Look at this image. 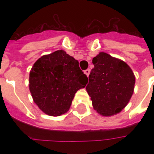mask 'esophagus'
Segmentation results:
<instances>
[{"label": "esophagus", "instance_id": "34e87169", "mask_svg": "<svg viewBox=\"0 0 154 154\" xmlns=\"http://www.w3.org/2000/svg\"><path fill=\"white\" fill-rule=\"evenodd\" d=\"M84 72H85V74H86V76H87V77H89V72H90V69H88L85 70V71H84Z\"/></svg>", "mask_w": 154, "mask_h": 154}]
</instances>
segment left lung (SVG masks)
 <instances>
[{
    "mask_svg": "<svg viewBox=\"0 0 154 154\" xmlns=\"http://www.w3.org/2000/svg\"><path fill=\"white\" fill-rule=\"evenodd\" d=\"M93 64L86 90L94 109L105 117L117 114L134 94V72L125 61L103 52L93 58Z\"/></svg>",
    "mask_w": 154,
    "mask_h": 154,
    "instance_id": "8db88e82",
    "label": "left lung"
}]
</instances>
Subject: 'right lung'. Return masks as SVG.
<instances>
[{"instance_id":"add662e5","label":"right lung","mask_w":154,"mask_h":154,"mask_svg":"<svg viewBox=\"0 0 154 154\" xmlns=\"http://www.w3.org/2000/svg\"><path fill=\"white\" fill-rule=\"evenodd\" d=\"M87 82L78 60L57 50L34 63L29 73V90L40 109L57 117L69 109L75 94Z\"/></svg>"}]
</instances>
